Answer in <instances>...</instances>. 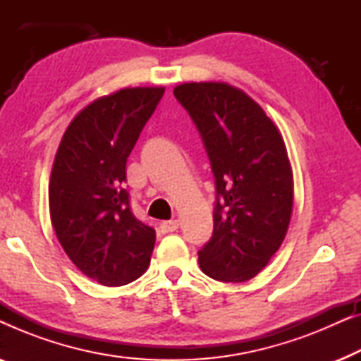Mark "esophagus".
<instances>
[{"mask_svg": "<svg viewBox=\"0 0 361 361\" xmlns=\"http://www.w3.org/2000/svg\"><path fill=\"white\" fill-rule=\"evenodd\" d=\"M161 228L164 233H171V231H176L177 228H179V220H166L162 221Z\"/></svg>", "mask_w": 361, "mask_h": 361, "instance_id": "1", "label": "esophagus"}]
</instances>
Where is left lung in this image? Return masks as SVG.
<instances>
[{
	"label": "left lung",
	"instance_id": "8db88e82",
	"mask_svg": "<svg viewBox=\"0 0 361 361\" xmlns=\"http://www.w3.org/2000/svg\"><path fill=\"white\" fill-rule=\"evenodd\" d=\"M174 97L195 123L215 177L214 235L199 251L200 269L243 283L288 233L294 182L284 140L263 108L228 83H182Z\"/></svg>",
	"mask_w": 361,
	"mask_h": 361
}]
</instances>
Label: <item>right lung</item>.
Masks as SVG:
<instances>
[{
  "mask_svg": "<svg viewBox=\"0 0 361 361\" xmlns=\"http://www.w3.org/2000/svg\"><path fill=\"white\" fill-rule=\"evenodd\" d=\"M164 95L123 88L97 98L63 133L49 182L52 226L72 263L103 286H123L149 266L156 231L130 209L126 161Z\"/></svg>",
  "mask_w": 361,
  "mask_h": 361,
  "instance_id": "1",
  "label": "right lung"
}]
</instances>
